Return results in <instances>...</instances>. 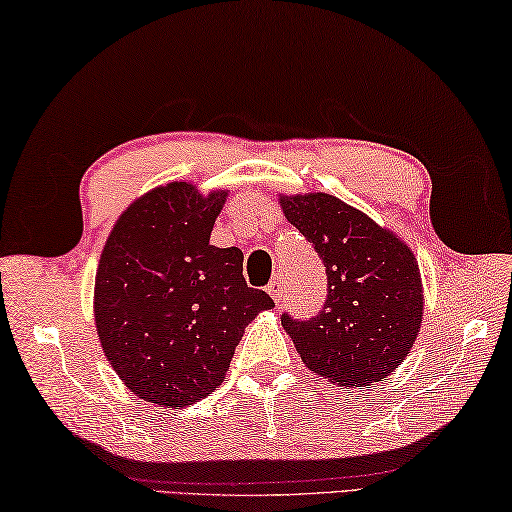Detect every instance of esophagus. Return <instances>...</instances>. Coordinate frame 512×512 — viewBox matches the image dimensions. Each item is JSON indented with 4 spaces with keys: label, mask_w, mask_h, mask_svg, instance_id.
<instances>
[{
    "label": "esophagus",
    "mask_w": 512,
    "mask_h": 512,
    "mask_svg": "<svg viewBox=\"0 0 512 512\" xmlns=\"http://www.w3.org/2000/svg\"><path fill=\"white\" fill-rule=\"evenodd\" d=\"M267 291H269V296L274 298L276 302H283V298H285V283H283V278H280V276L271 278V283L267 285Z\"/></svg>",
    "instance_id": "obj_1"
}]
</instances>
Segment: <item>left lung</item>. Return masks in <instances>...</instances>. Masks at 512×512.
I'll use <instances>...</instances> for the list:
<instances>
[{"mask_svg": "<svg viewBox=\"0 0 512 512\" xmlns=\"http://www.w3.org/2000/svg\"><path fill=\"white\" fill-rule=\"evenodd\" d=\"M280 203L327 271L322 309L307 320L283 314V327L320 378L369 387L398 369L420 331L417 260L400 238L336 196H283Z\"/></svg>", "mask_w": 512, "mask_h": 512, "instance_id": "8db88e82", "label": "left lung"}]
</instances>
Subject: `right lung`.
I'll return each instance as SVG.
<instances>
[{"label":"right lung","instance_id":"1","mask_svg":"<svg viewBox=\"0 0 512 512\" xmlns=\"http://www.w3.org/2000/svg\"><path fill=\"white\" fill-rule=\"evenodd\" d=\"M225 196L156 187L121 214L103 247L97 333L112 369L145 402L187 406L210 395L245 327L274 307L247 287L241 249L210 245Z\"/></svg>","mask_w":512,"mask_h":512}]
</instances>
